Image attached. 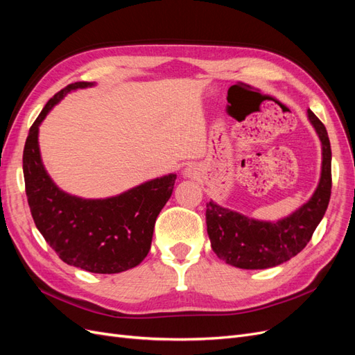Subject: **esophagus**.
Segmentation results:
<instances>
[{"label": "esophagus", "mask_w": 355, "mask_h": 355, "mask_svg": "<svg viewBox=\"0 0 355 355\" xmlns=\"http://www.w3.org/2000/svg\"><path fill=\"white\" fill-rule=\"evenodd\" d=\"M184 176L189 178V179H196V178H198V167H197V166H194V164L188 166V167L184 170Z\"/></svg>", "instance_id": "obj_1"}]
</instances>
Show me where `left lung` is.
<instances>
[{
	"instance_id": "1",
	"label": "left lung",
	"mask_w": 355,
	"mask_h": 355,
	"mask_svg": "<svg viewBox=\"0 0 355 355\" xmlns=\"http://www.w3.org/2000/svg\"><path fill=\"white\" fill-rule=\"evenodd\" d=\"M308 120L318 135L323 155L314 194L293 213L278 220L253 219L210 200L206 209L207 234L219 259L241 270H266L292 259L309 243L329 206L331 149L324 124L311 110Z\"/></svg>"
}]
</instances>
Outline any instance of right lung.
Returning <instances> with one entry per match:
<instances>
[{
	"mask_svg": "<svg viewBox=\"0 0 355 355\" xmlns=\"http://www.w3.org/2000/svg\"><path fill=\"white\" fill-rule=\"evenodd\" d=\"M78 81L56 93L29 128L24 176L32 218L60 259L94 274H116L141 263L151 249L154 225L171 197L176 175L155 178L108 198H81L62 191L42 164L38 132L47 114L77 89Z\"/></svg>",
	"mask_w": 355,
	"mask_h": 355,
	"instance_id": "obj_1",
	"label": "right lung"
}]
</instances>
